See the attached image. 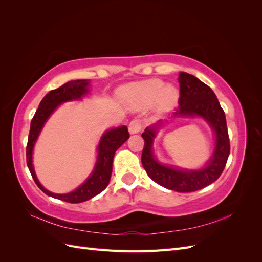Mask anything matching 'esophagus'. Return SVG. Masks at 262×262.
<instances>
[{"label": "esophagus", "mask_w": 262, "mask_h": 262, "mask_svg": "<svg viewBox=\"0 0 262 262\" xmlns=\"http://www.w3.org/2000/svg\"><path fill=\"white\" fill-rule=\"evenodd\" d=\"M142 128H143V123L140 120V119H133V120L129 123V132L134 134V133H139Z\"/></svg>", "instance_id": "1"}]
</instances>
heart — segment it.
Wrapping results in <instances>:
<instances>
[{
    "instance_id": "b5f03b06",
    "label": "heart",
    "mask_w": 262,
    "mask_h": 262,
    "mask_svg": "<svg viewBox=\"0 0 262 262\" xmlns=\"http://www.w3.org/2000/svg\"><path fill=\"white\" fill-rule=\"evenodd\" d=\"M121 98L132 108H143L155 101L158 110H168L176 105L178 91L161 80L133 83L121 90Z\"/></svg>"
}]
</instances>
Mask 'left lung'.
I'll list each match as a JSON object with an SVG mask.
<instances>
[{
  "instance_id": "1",
  "label": "left lung",
  "mask_w": 262,
  "mask_h": 262,
  "mask_svg": "<svg viewBox=\"0 0 262 262\" xmlns=\"http://www.w3.org/2000/svg\"><path fill=\"white\" fill-rule=\"evenodd\" d=\"M179 100L173 117L204 118L215 132L216 145L211 161L203 169H175L158 163L152 153V144L156 134V125L147 128L142 138L144 147L142 152V165L150 179L165 188L177 192H193L215 181L223 172L231 150L224 110L222 109L215 94L210 87L191 74H179ZM162 124V121L158 122Z\"/></svg>"
}]
</instances>
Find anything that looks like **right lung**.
I'll list each match as a JSON object with an SVG mask.
<instances>
[{
	"label": "right lung",
	"mask_w": 262,
	"mask_h": 262,
	"mask_svg": "<svg viewBox=\"0 0 262 262\" xmlns=\"http://www.w3.org/2000/svg\"><path fill=\"white\" fill-rule=\"evenodd\" d=\"M87 86L89 81L87 80H75L70 81L63 84L57 90L50 91L39 104L38 109L34 118L31 119L30 130L28 136V142L26 147V160L28 169L35 180L36 185L40 188L42 191L55 199L66 201L69 203H81L92 199L93 196L100 193L102 190H105L109 184L110 177H112L113 170V160L116 150L120 147L124 142L129 139L130 134L128 128L125 125L119 126L117 129L107 131L102 136L99 145H98V156L97 163L95 166L92 175L87 178L82 186L78 187L74 191L66 193V194H57L52 193L48 190H46L40 182L38 181L36 173L33 167V148L35 142L40 133L47 119L54 112L57 107L64 101L80 99L84 94L87 93Z\"/></svg>",
	"instance_id": "1"
}]
</instances>
